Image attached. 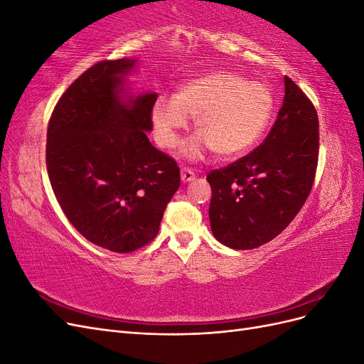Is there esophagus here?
<instances>
[{"instance_id": "34e87169", "label": "esophagus", "mask_w": 364, "mask_h": 364, "mask_svg": "<svg viewBox=\"0 0 364 364\" xmlns=\"http://www.w3.org/2000/svg\"><path fill=\"white\" fill-rule=\"evenodd\" d=\"M181 179H182L183 183L191 182V181L196 179V174H194L190 168H182V170H181Z\"/></svg>"}]
</instances>
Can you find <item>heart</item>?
<instances>
[{"label": "heart", "instance_id": "b5f03b06", "mask_svg": "<svg viewBox=\"0 0 364 364\" xmlns=\"http://www.w3.org/2000/svg\"><path fill=\"white\" fill-rule=\"evenodd\" d=\"M273 109L274 97L267 85L211 71L182 85L176 95H161L153 103V138L159 147L174 149L191 118L199 135L183 146V158L199 159L209 149L222 159L237 158L261 139Z\"/></svg>", "mask_w": 364, "mask_h": 364}]
</instances>
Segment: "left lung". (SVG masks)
<instances>
[{
  "instance_id": "8db88e82",
  "label": "left lung",
  "mask_w": 364,
  "mask_h": 364,
  "mask_svg": "<svg viewBox=\"0 0 364 364\" xmlns=\"http://www.w3.org/2000/svg\"><path fill=\"white\" fill-rule=\"evenodd\" d=\"M267 138L247 156L206 176L211 185L209 223L220 243L255 249L279 235L311 191L318 156V119L313 103L290 77Z\"/></svg>"
}]
</instances>
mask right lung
I'll return each mask as SVG.
<instances>
[{
	"instance_id": "1",
	"label": "right lung",
	"mask_w": 364,
	"mask_h": 364,
	"mask_svg": "<svg viewBox=\"0 0 364 364\" xmlns=\"http://www.w3.org/2000/svg\"><path fill=\"white\" fill-rule=\"evenodd\" d=\"M136 59L103 60L60 97L47 132V170L71 225L91 243L134 252L158 235L181 185L174 159L151 146L156 92L134 94Z\"/></svg>"
}]
</instances>
